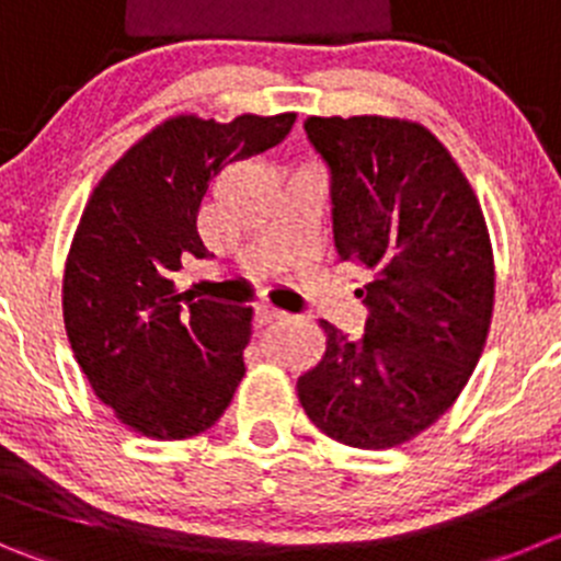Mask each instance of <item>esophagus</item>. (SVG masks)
<instances>
[{"label": "esophagus", "mask_w": 561, "mask_h": 561, "mask_svg": "<svg viewBox=\"0 0 561 561\" xmlns=\"http://www.w3.org/2000/svg\"><path fill=\"white\" fill-rule=\"evenodd\" d=\"M254 318H256V323H260V327H268V323L282 321V318H285V312H279V310H274V307L263 305V307H256Z\"/></svg>", "instance_id": "1"}]
</instances>
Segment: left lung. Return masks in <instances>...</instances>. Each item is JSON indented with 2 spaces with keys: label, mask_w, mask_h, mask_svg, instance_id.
<instances>
[{
  "label": "left lung",
  "mask_w": 561,
  "mask_h": 561,
  "mask_svg": "<svg viewBox=\"0 0 561 561\" xmlns=\"http://www.w3.org/2000/svg\"><path fill=\"white\" fill-rule=\"evenodd\" d=\"M332 174V232L365 271L363 337L321 321L327 352L298 376L307 417L365 451L396 448L451 410L493 321L495 265L484 213L448 149L404 118L305 122Z\"/></svg>",
  "instance_id": "1"
}]
</instances>
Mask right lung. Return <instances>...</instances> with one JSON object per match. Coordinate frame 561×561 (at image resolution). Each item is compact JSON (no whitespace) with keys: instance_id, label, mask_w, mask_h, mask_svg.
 <instances>
[{"instance_id":"right-lung-1","label":"right lung","mask_w":561,"mask_h":561,"mask_svg":"<svg viewBox=\"0 0 561 561\" xmlns=\"http://www.w3.org/2000/svg\"><path fill=\"white\" fill-rule=\"evenodd\" d=\"M293 122L174 115L124 151L82 209L62 274L68 343L96 399L144 437L207 432L243 379L251 307L176 293L174 274L182 256H204L207 182L279 144Z\"/></svg>"}]
</instances>
